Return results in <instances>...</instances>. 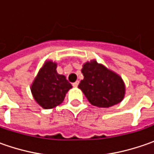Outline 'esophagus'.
Segmentation results:
<instances>
[{"label": "esophagus", "mask_w": 154, "mask_h": 154, "mask_svg": "<svg viewBox=\"0 0 154 154\" xmlns=\"http://www.w3.org/2000/svg\"><path fill=\"white\" fill-rule=\"evenodd\" d=\"M78 85H79V81H76V82L73 83V86H74V87H77Z\"/></svg>", "instance_id": "1"}]
</instances>
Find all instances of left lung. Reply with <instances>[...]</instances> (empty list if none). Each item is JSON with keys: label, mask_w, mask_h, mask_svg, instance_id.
I'll return each instance as SVG.
<instances>
[{"label": "left lung", "mask_w": 154, "mask_h": 154, "mask_svg": "<svg viewBox=\"0 0 154 154\" xmlns=\"http://www.w3.org/2000/svg\"><path fill=\"white\" fill-rule=\"evenodd\" d=\"M81 73L84 79L78 87L92 105L109 108L123 99L125 85L121 76L96 60L86 62Z\"/></svg>", "instance_id": "1"}]
</instances>
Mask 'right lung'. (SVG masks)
Masks as SVG:
<instances>
[{
  "mask_svg": "<svg viewBox=\"0 0 154 154\" xmlns=\"http://www.w3.org/2000/svg\"><path fill=\"white\" fill-rule=\"evenodd\" d=\"M56 67V62L46 61L31 86L35 101L44 109H52L61 104L72 88L66 77L57 73Z\"/></svg>",
  "mask_w": 154,
  "mask_h": 154,
  "instance_id": "1",
  "label": "right lung"
}]
</instances>
